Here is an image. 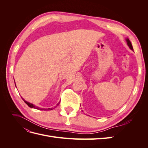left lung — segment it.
<instances>
[{
	"label": "left lung",
	"mask_w": 148,
	"mask_h": 148,
	"mask_svg": "<svg viewBox=\"0 0 148 148\" xmlns=\"http://www.w3.org/2000/svg\"><path fill=\"white\" fill-rule=\"evenodd\" d=\"M126 41H127V44H128V47H130V49H132V51H133V46H132V43H131L130 41L128 38H127V39H126Z\"/></svg>",
	"instance_id": "1"
}]
</instances>
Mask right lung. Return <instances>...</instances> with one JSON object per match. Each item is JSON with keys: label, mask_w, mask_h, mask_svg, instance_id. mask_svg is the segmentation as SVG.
<instances>
[{"label": "right lung", "mask_w": 148, "mask_h": 148, "mask_svg": "<svg viewBox=\"0 0 148 148\" xmlns=\"http://www.w3.org/2000/svg\"><path fill=\"white\" fill-rule=\"evenodd\" d=\"M22 99H23V101H24V102L26 103V104H27L29 107H31V108H34V109H38V110H52V109L51 108H49V109H41V108H39V107H36V106H35L34 105H33V104H31V103H29V102H27V101H26L23 98H22ZM60 102H59L57 104V106H58L59 105V104Z\"/></svg>", "instance_id": "1"}]
</instances>
